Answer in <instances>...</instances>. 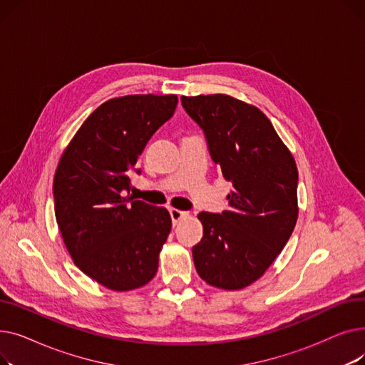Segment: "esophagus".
<instances>
[{
	"instance_id": "34e87169",
	"label": "esophagus",
	"mask_w": 365,
	"mask_h": 365,
	"mask_svg": "<svg viewBox=\"0 0 365 365\" xmlns=\"http://www.w3.org/2000/svg\"><path fill=\"white\" fill-rule=\"evenodd\" d=\"M170 216H171L173 225L176 226L182 219H185L187 216V213L186 212H180V210H178V208H170Z\"/></svg>"
}]
</instances>
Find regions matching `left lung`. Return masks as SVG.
Masks as SVG:
<instances>
[{"mask_svg": "<svg viewBox=\"0 0 365 365\" xmlns=\"http://www.w3.org/2000/svg\"><path fill=\"white\" fill-rule=\"evenodd\" d=\"M180 101L204 130L222 176L234 186L226 212L198 215L204 237L192 248L195 269L216 289L241 290L263 277L293 232L297 165L255 105L220 93Z\"/></svg>", "mask_w": 365, "mask_h": 365, "instance_id": "1", "label": "left lung"}]
</instances>
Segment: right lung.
I'll return each instance as SVG.
<instances>
[{
	"label": "right lung",
	"mask_w": 365,
	"mask_h": 365,
	"mask_svg": "<svg viewBox=\"0 0 365 365\" xmlns=\"http://www.w3.org/2000/svg\"><path fill=\"white\" fill-rule=\"evenodd\" d=\"M176 105V94L112 98L90 113L57 164L53 194L62 240L76 267L109 290L140 289L158 271L170 213L124 190Z\"/></svg>",
	"instance_id": "1"
}]
</instances>
